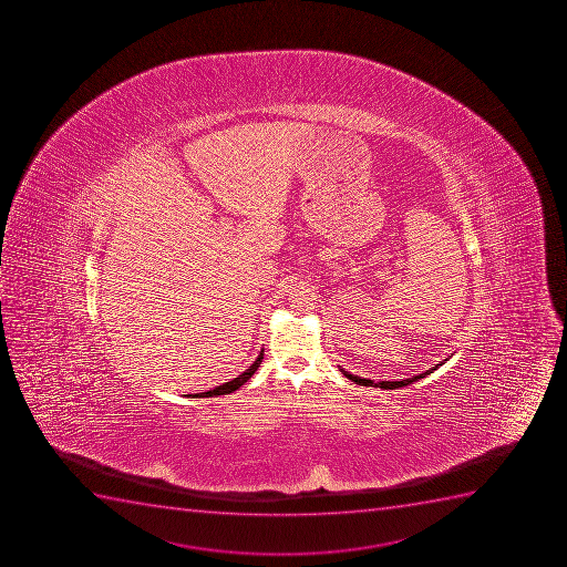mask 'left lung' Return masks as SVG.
Returning a JSON list of instances; mask_svg holds the SVG:
<instances>
[{
	"label": "left lung",
	"mask_w": 567,
	"mask_h": 567,
	"mask_svg": "<svg viewBox=\"0 0 567 567\" xmlns=\"http://www.w3.org/2000/svg\"><path fill=\"white\" fill-rule=\"evenodd\" d=\"M442 364L432 365L431 370L423 371L420 375L410 377V379H401V381L373 382L371 379H362V377L353 375V373H349V371L343 370V368H340V371H342L343 375L348 377L349 381L357 382L360 386H375L384 388V390H395V388L409 386L412 382L420 381V379H423V377L429 375L432 371L437 370Z\"/></svg>",
	"instance_id": "1"
}]
</instances>
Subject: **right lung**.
<instances>
[{
    "label": "right lung",
    "instance_id": "obj_1",
    "mask_svg": "<svg viewBox=\"0 0 567 567\" xmlns=\"http://www.w3.org/2000/svg\"><path fill=\"white\" fill-rule=\"evenodd\" d=\"M264 359V349L260 351V354H258L257 360L252 362L249 368H247L241 375L236 377V379H233V381L225 382V384H221V386H216L214 390H208V392L203 393H194V395H190V398H216V395H227V393H233L238 390V388L244 386L249 379H251L252 373L258 370V365H260V362H262Z\"/></svg>",
    "mask_w": 567,
    "mask_h": 567
}]
</instances>
